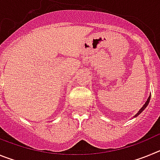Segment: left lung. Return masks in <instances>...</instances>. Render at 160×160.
I'll list each match as a JSON object with an SVG mask.
<instances>
[{
    "label": "left lung",
    "instance_id": "8db88e82",
    "mask_svg": "<svg viewBox=\"0 0 160 160\" xmlns=\"http://www.w3.org/2000/svg\"><path fill=\"white\" fill-rule=\"evenodd\" d=\"M150 99H151V95H150V96H149V98H148V100H147V102H145V104H144V105H143V106H142V108H141V109H140V110H139V111H138V113H137V114H135V117L138 116V114H140V113H141V112H142V111H143L144 109L146 108V107H147V106H148V103H149V102H150Z\"/></svg>",
    "mask_w": 160,
    "mask_h": 160
}]
</instances>
